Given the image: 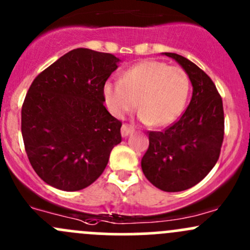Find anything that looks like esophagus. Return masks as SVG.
I'll return each instance as SVG.
<instances>
[{
    "label": "esophagus",
    "mask_w": 250,
    "mask_h": 250,
    "mask_svg": "<svg viewBox=\"0 0 250 250\" xmlns=\"http://www.w3.org/2000/svg\"><path fill=\"white\" fill-rule=\"evenodd\" d=\"M133 132H134V127H132V125H123L122 128H121V134H122L123 138H127Z\"/></svg>",
    "instance_id": "1"
}]
</instances>
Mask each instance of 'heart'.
I'll return each mask as SVG.
<instances>
[{"label":"heart","instance_id":"b5f03b06","mask_svg":"<svg viewBox=\"0 0 250 250\" xmlns=\"http://www.w3.org/2000/svg\"><path fill=\"white\" fill-rule=\"evenodd\" d=\"M190 93V80L181 67L157 60H144L125 70L121 81L104 84L105 104L113 116L125 117L137 109L139 118L153 127L175 122L183 113Z\"/></svg>","mask_w":250,"mask_h":250}]
</instances>
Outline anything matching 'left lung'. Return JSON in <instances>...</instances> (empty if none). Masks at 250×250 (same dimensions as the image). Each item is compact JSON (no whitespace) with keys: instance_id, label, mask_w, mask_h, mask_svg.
Here are the masks:
<instances>
[{"instance_id":"obj_1","label":"left lung","mask_w":250,"mask_h":250,"mask_svg":"<svg viewBox=\"0 0 250 250\" xmlns=\"http://www.w3.org/2000/svg\"><path fill=\"white\" fill-rule=\"evenodd\" d=\"M163 54L185 70L192 98L179 121L163 132L148 133L141 169L157 188L179 192L200 183L218 162L224 139L223 100L197 65L175 53Z\"/></svg>"}]
</instances>
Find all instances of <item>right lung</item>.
Wrapping results in <instances>:
<instances>
[{"label":"right lung","mask_w":250,"mask_h":250,"mask_svg":"<svg viewBox=\"0 0 250 250\" xmlns=\"http://www.w3.org/2000/svg\"><path fill=\"white\" fill-rule=\"evenodd\" d=\"M121 60L77 48L34 80L21 109L25 151L37 175L53 188L78 191L106 168L121 143L122 123L104 106V84Z\"/></svg>","instance_id":"1"}]
</instances>
